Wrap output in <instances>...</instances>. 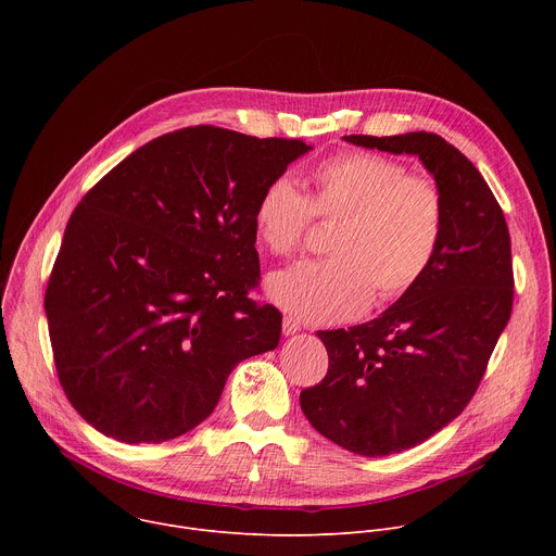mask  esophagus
<instances>
[{
    "label": "esophagus",
    "mask_w": 556,
    "mask_h": 556,
    "mask_svg": "<svg viewBox=\"0 0 556 556\" xmlns=\"http://www.w3.org/2000/svg\"><path fill=\"white\" fill-rule=\"evenodd\" d=\"M296 332H301V326L292 319V316H283V334H286V337H292V334H296Z\"/></svg>",
    "instance_id": "1"
}]
</instances>
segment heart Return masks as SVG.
<instances>
[{"mask_svg": "<svg viewBox=\"0 0 556 556\" xmlns=\"http://www.w3.org/2000/svg\"><path fill=\"white\" fill-rule=\"evenodd\" d=\"M312 215L337 222L326 247L330 260H303L266 279L268 299L307 324L356 319L374 292L380 301L412 292L438 257L446 222L435 182L367 151L321 163L309 174L307 198L286 176L266 182L253 208L257 242L288 255Z\"/></svg>", "mask_w": 556, "mask_h": 556, "instance_id": "obj_1", "label": "heart"}]
</instances>
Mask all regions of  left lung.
<instances>
[{
    "label": "left lung",
    "instance_id": "obj_1",
    "mask_svg": "<svg viewBox=\"0 0 556 556\" xmlns=\"http://www.w3.org/2000/svg\"><path fill=\"white\" fill-rule=\"evenodd\" d=\"M343 140L416 155L446 211L438 257L412 292L367 324L316 332L330 367L301 391V409L334 444L378 457L429 440L472 399L510 319V235L482 174L438 134Z\"/></svg>",
    "mask_w": 556,
    "mask_h": 556
}]
</instances>
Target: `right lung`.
<instances>
[{"instance_id":"right-lung-1","label":"right lung","mask_w":556,"mask_h":556,"mask_svg":"<svg viewBox=\"0 0 556 556\" xmlns=\"http://www.w3.org/2000/svg\"><path fill=\"white\" fill-rule=\"evenodd\" d=\"M312 147L200 125L116 165L65 226L46 316L72 407L108 438L167 442L204 422L228 374L279 345L257 305L253 208Z\"/></svg>"}]
</instances>
